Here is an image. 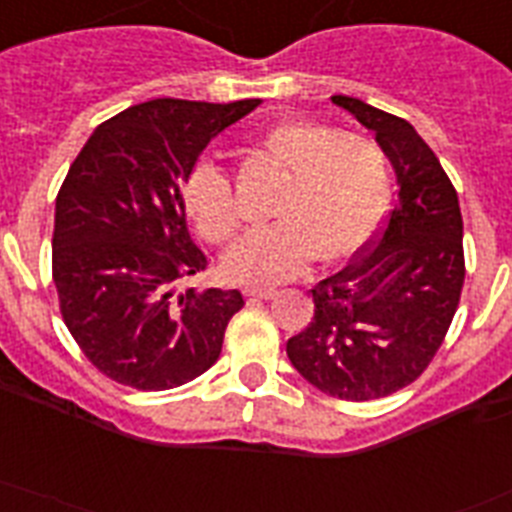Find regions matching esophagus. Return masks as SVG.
I'll list each match as a JSON object with an SVG mask.
<instances>
[{
	"label": "esophagus",
	"mask_w": 512,
	"mask_h": 512,
	"mask_svg": "<svg viewBox=\"0 0 512 512\" xmlns=\"http://www.w3.org/2000/svg\"><path fill=\"white\" fill-rule=\"evenodd\" d=\"M246 295L248 298H261V301H266V298H274V295H277V290H274V287H266V285H248Z\"/></svg>",
	"instance_id": "1"
}]
</instances>
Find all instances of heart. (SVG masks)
<instances>
[{
  "mask_svg": "<svg viewBox=\"0 0 512 512\" xmlns=\"http://www.w3.org/2000/svg\"><path fill=\"white\" fill-rule=\"evenodd\" d=\"M251 151L285 183L274 196L272 227L227 256V272L246 280H287L319 259H350L379 230L390 201V164L382 143L340 133L311 120H282L261 130ZM185 209L209 243L230 246L243 230V211L230 177L198 162L185 180Z\"/></svg>",
  "mask_w": 512,
  "mask_h": 512,
  "instance_id": "heart-1",
  "label": "heart"
}]
</instances>
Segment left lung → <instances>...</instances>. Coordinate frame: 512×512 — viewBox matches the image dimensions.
<instances>
[{"instance_id":"8db88e82","label":"left lung","mask_w":512,"mask_h":512,"mask_svg":"<svg viewBox=\"0 0 512 512\" xmlns=\"http://www.w3.org/2000/svg\"><path fill=\"white\" fill-rule=\"evenodd\" d=\"M332 101L374 130L398 198L374 240L311 290L314 316L287 340V358L329 398L363 403L416 382L437 356L466 280L463 217L450 177L411 122L350 96Z\"/></svg>"}]
</instances>
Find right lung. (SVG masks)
Wrapping results in <instances>:
<instances>
[{
	"mask_svg": "<svg viewBox=\"0 0 512 512\" xmlns=\"http://www.w3.org/2000/svg\"><path fill=\"white\" fill-rule=\"evenodd\" d=\"M259 99H154L101 122L57 193L52 277L83 356L112 382L172 390L222 353L240 290H196L206 269L183 185L217 133Z\"/></svg>",
	"mask_w": 512,
	"mask_h": 512,
	"instance_id": "add662e5",
	"label": "right lung"
}]
</instances>
